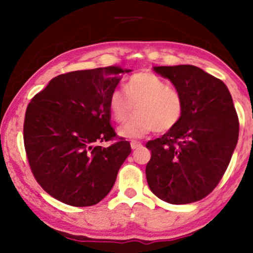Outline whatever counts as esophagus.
Instances as JSON below:
<instances>
[{
  "mask_svg": "<svg viewBox=\"0 0 253 253\" xmlns=\"http://www.w3.org/2000/svg\"><path fill=\"white\" fill-rule=\"evenodd\" d=\"M141 146V143L140 141H135L133 140L132 143H130V147H132V150H135V149H139V147Z\"/></svg>",
  "mask_w": 253,
  "mask_h": 253,
  "instance_id": "34e87169",
  "label": "esophagus"
}]
</instances>
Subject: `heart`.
Here are the masks:
<instances>
[{
    "label": "heart",
    "instance_id": "heart-1",
    "mask_svg": "<svg viewBox=\"0 0 253 253\" xmlns=\"http://www.w3.org/2000/svg\"><path fill=\"white\" fill-rule=\"evenodd\" d=\"M123 90L110 94L109 109L117 123L135 114L119 128V135L126 139L144 138L152 130L168 132L181 121L184 101L178 90L153 72H138L127 80Z\"/></svg>",
    "mask_w": 253,
    "mask_h": 253
}]
</instances>
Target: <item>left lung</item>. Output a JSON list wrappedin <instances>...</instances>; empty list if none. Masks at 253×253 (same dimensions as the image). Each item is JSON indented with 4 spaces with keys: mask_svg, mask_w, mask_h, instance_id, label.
<instances>
[{
    "mask_svg": "<svg viewBox=\"0 0 253 253\" xmlns=\"http://www.w3.org/2000/svg\"><path fill=\"white\" fill-rule=\"evenodd\" d=\"M184 101L182 119L161 138L147 141L151 191L172 205L196 202L211 194L231 162L239 120L227 86L194 65L155 66Z\"/></svg>",
    "mask_w": 253,
    "mask_h": 253,
    "instance_id": "1",
    "label": "left lung"
}]
</instances>
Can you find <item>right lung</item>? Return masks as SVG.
Masks as SVG:
<instances>
[{"instance_id":"right-lung-1","label":"right lung","mask_w":253,"mask_h":253,"mask_svg":"<svg viewBox=\"0 0 253 253\" xmlns=\"http://www.w3.org/2000/svg\"><path fill=\"white\" fill-rule=\"evenodd\" d=\"M107 66L72 71L52 78L26 109L24 143L33 176L58 201L88 207L114 185L130 145L110 126L109 97L123 74Z\"/></svg>"}]
</instances>
